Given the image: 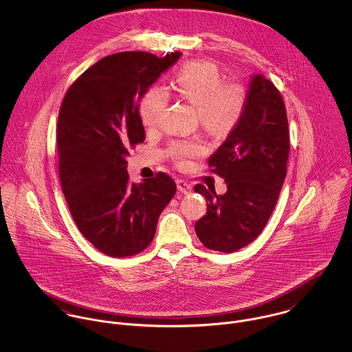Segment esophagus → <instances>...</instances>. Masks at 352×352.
<instances>
[{"mask_svg":"<svg viewBox=\"0 0 352 352\" xmlns=\"http://www.w3.org/2000/svg\"><path fill=\"white\" fill-rule=\"evenodd\" d=\"M176 184H177V190L182 192V194H184V195H188V194H191V191H192V187L186 182V180H182V179H179L177 182H176Z\"/></svg>","mask_w":352,"mask_h":352,"instance_id":"34e87169","label":"esophagus"}]
</instances>
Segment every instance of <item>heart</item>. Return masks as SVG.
I'll list each match as a JSON object with an SVG mask.
<instances>
[{
    "mask_svg": "<svg viewBox=\"0 0 352 352\" xmlns=\"http://www.w3.org/2000/svg\"><path fill=\"white\" fill-rule=\"evenodd\" d=\"M172 89L182 99L198 108L201 124L211 134L229 135L240 123L248 101L247 89L239 82H225L217 65L208 60L184 63L172 81ZM168 92L151 87L140 101V118L146 129H155L168 105ZM204 153L199 140L173 141L169 145L172 160L184 166Z\"/></svg>",
    "mask_w": 352,
    "mask_h": 352,
    "instance_id": "heart-1",
    "label": "heart"
}]
</instances>
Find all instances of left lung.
Returning a JSON list of instances; mask_svg holds the SVG:
<instances>
[{"label": "left lung", "instance_id": "8db88e82", "mask_svg": "<svg viewBox=\"0 0 352 352\" xmlns=\"http://www.w3.org/2000/svg\"><path fill=\"white\" fill-rule=\"evenodd\" d=\"M290 133L285 101L261 74L252 77L245 112L210 160V170L228 186L223 195L197 184L207 201L195 223L201 244L212 251H239L265 228L287 173Z\"/></svg>", "mask_w": 352, "mask_h": 352}]
</instances>
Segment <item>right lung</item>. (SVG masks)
Here are the masks:
<instances>
[{
    "mask_svg": "<svg viewBox=\"0 0 352 352\" xmlns=\"http://www.w3.org/2000/svg\"><path fill=\"white\" fill-rule=\"evenodd\" d=\"M180 55H108L69 87L60 104L56 148L62 192L78 230L107 256L146 250L160 214L176 194V183L164 172L131 183L126 157L145 141L138 101Z\"/></svg>",
    "mask_w": 352,
    "mask_h": 352,
    "instance_id": "add662e5",
    "label": "right lung"
}]
</instances>
